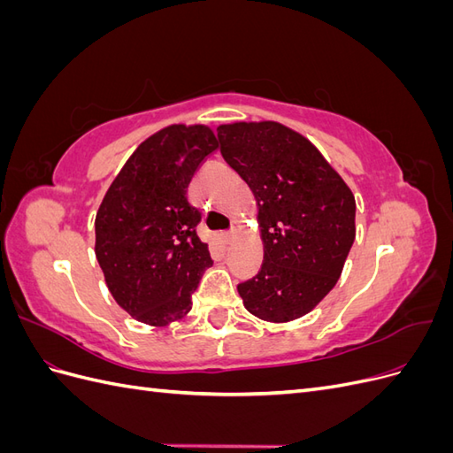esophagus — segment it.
Wrapping results in <instances>:
<instances>
[{
	"mask_svg": "<svg viewBox=\"0 0 453 453\" xmlns=\"http://www.w3.org/2000/svg\"><path fill=\"white\" fill-rule=\"evenodd\" d=\"M232 238H234V230H228V232H223V242L225 243H230Z\"/></svg>",
	"mask_w": 453,
	"mask_h": 453,
	"instance_id": "1",
	"label": "esophagus"
}]
</instances>
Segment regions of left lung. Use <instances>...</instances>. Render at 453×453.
I'll list each match as a JSON object with an SVG mask.
<instances>
[{
    "instance_id": "8db88e82",
    "label": "left lung",
    "mask_w": 453,
    "mask_h": 453,
    "mask_svg": "<svg viewBox=\"0 0 453 453\" xmlns=\"http://www.w3.org/2000/svg\"><path fill=\"white\" fill-rule=\"evenodd\" d=\"M221 155L258 203L265 260L238 293L258 319L303 318L336 285L355 240V198L306 138L280 122L217 128Z\"/></svg>"
}]
</instances>
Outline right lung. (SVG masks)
<instances>
[{
    "label": "right lung",
    "instance_id": "right-lung-1",
    "mask_svg": "<svg viewBox=\"0 0 453 453\" xmlns=\"http://www.w3.org/2000/svg\"><path fill=\"white\" fill-rule=\"evenodd\" d=\"M219 147L208 127L173 125L150 135L109 187L96 213V258L117 304L142 323L162 326L190 310L213 265L188 202V183Z\"/></svg>",
    "mask_w": 453,
    "mask_h": 453
}]
</instances>
